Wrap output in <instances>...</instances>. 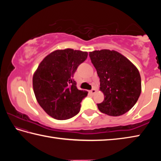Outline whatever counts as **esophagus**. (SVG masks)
<instances>
[{
  "mask_svg": "<svg viewBox=\"0 0 161 161\" xmlns=\"http://www.w3.org/2000/svg\"><path fill=\"white\" fill-rule=\"evenodd\" d=\"M97 92V89H92V90L90 91V93H91V94H94L95 93H96Z\"/></svg>",
  "mask_w": 161,
  "mask_h": 161,
  "instance_id": "34e87169",
  "label": "esophagus"
}]
</instances>
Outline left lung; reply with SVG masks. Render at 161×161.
<instances>
[{
    "instance_id": "1",
    "label": "left lung",
    "mask_w": 161,
    "mask_h": 161,
    "mask_svg": "<svg viewBox=\"0 0 161 161\" xmlns=\"http://www.w3.org/2000/svg\"><path fill=\"white\" fill-rule=\"evenodd\" d=\"M91 61L100 79L104 99L99 110L111 116L126 114L137 102L141 92L140 73L134 64L115 50L90 52Z\"/></svg>"
}]
</instances>
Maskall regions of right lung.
Returning <instances> with one entry per match:
<instances>
[{
  "mask_svg": "<svg viewBox=\"0 0 161 161\" xmlns=\"http://www.w3.org/2000/svg\"><path fill=\"white\" fill-rule=\"evenodd\" d=\"M87 55V52L73 49L57 50L38 65L32 86L38 103L49 116L66 120L80 112V103L88 92L79 90L72 77Z\"/></svg>",
  "mask_w": 161,
  "mask_h": 161,
  "instance_id": "1",
  "label": "right lung"
}]
</instances>
